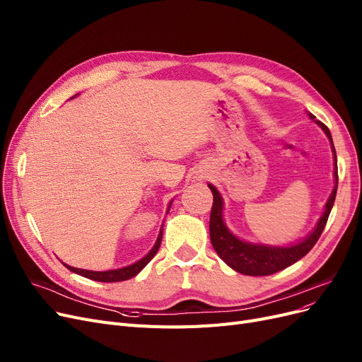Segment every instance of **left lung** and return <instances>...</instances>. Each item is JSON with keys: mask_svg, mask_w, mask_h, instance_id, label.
Instances as JSON below:
<instances>
[{"mask_svg": "<svg viewBox=\"0 0 362 362\" xmlns=\"http://www.w3.org/2000/svg\"><path fill=\"white\" fill-rule=\"evenodd\" d=\"M310 119H315L312 113H309ZM315 122L324 129L327 137L331 141L332 153H334V177H336V186L328 198L325 204L324 215L320 216L315 230L307 235L301 242L289 246H267V245H253L243 242V240L237 238L223 222L222 210H223V202L222 197L218 192L215 186L209 183V188L213 194V206L210 213V240L211 246L216 250L221 259L228 264L233 270L237 273H242L246 276H270L280 270L286 269V267L292 265L301 259L304 255H307L312 250V247L316 245L320 234H322L328 216L331 213V209L334 206V199H336L337 194V183H339V173H337V155L336 149H334L332 139L329 129L319 120Z\"/></svg>", "mask_w": 362, "mask_h": 362, "instance_id": "left-lung-1", "label": "left lung"}]
</instances>
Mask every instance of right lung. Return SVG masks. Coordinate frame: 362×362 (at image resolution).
<instances>
[{
  "label": "right lung",
  "instance_id": "right-lung-1",
  "mask_svg": "<svg viewBox=\"0 0 362 362\" xmlns=\"http://www.w3.org/2000/svg\"><path fill=\"white\" fill-rule=\"evenodd\" d=\"M74 98V97H73ZM171 206V203H170ZM170 209V207H168ZM160 240H163V226H160V231L158 234V238H156V243L155 246L152 247V250L147 253V255L144 258H141L140 261L134 262L132 265H128V267H124V269H117V270H107V272H90V270H82V269H76V267H70L64 264L66 269H69L70 272L76 273V274H80L83 277H88L90 280H95V282H122V280H128L134 276H137L144 267L149 264V261L156 255V252L160 246Z\"/></svg>",
  "mask_w": 362,
  "mask_h": 362
}]
</instances>
